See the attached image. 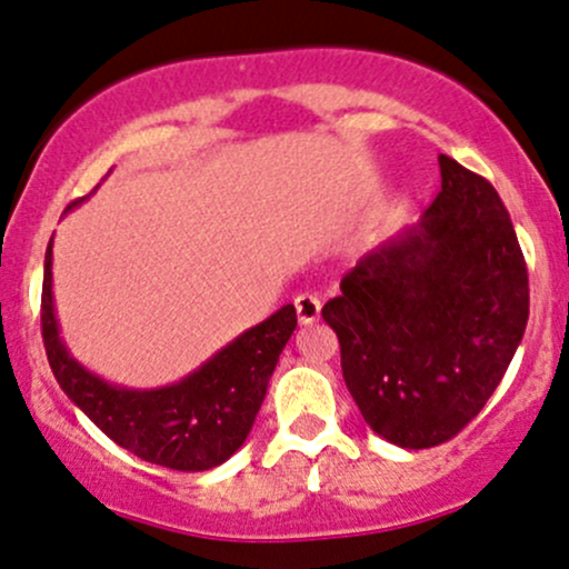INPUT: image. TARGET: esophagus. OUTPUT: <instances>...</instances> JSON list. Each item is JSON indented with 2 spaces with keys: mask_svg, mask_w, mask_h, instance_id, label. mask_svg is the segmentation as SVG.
<instances>
[{
  "mask_svg": "<svg viewBox=\"0 0 569 569\" xmlns=\"http://www.w3.org/2000/svg\"><path fill=\"white\" fill-rule=\"evenodd\" d=\"M295 308H297V319H300V325H305V327H310V325H316V321H319V316H321V302H319V297H313V295H300L295 300Z\"/></svg>",
  "mask_w": 569,
  "mask_h": 569,
  "instance_id": "1",
  "label": "esophagus"
}]
</instances>
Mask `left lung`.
Instances as JSON below:
<instances>
[{
	"mask_svg": "<svg viewBox=\"0 0 569 569\" xmlns=\"http://www.w3.org/2000/svg\"><path fill=\"white\" fill-rule=\"evenodd\" d=\"M420 223L365 253L321 308L346 387L392 445L450 441L499 387L529 321V274L488 179L439 154Z\"/></svg>",
	"mask_w": 569,
	"mask_h": 569,
	"instance_id": "1",
	"label": "left lung"
}]
</instances>
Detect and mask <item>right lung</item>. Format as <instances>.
<instances>
[{"instance_id":"add662e5","label":"right lung","mask_w":569,"mask_h":569,"mask_svg":"<svg viewBox=\"0 0 569 569\" xmlns=\"http://www.w3.org/2000/svg\"><path fill=\"white\" fill-rule=\"evenodd\" d=\"M76 204L79 201L70 207ZM40 325L59 387L111 441L147 463L207 471L229 460L248 439L280 351L297 327V310L283 305L177 385L130 390L94 376L62 343L53 313L48 242Z\"/></svg>"}]
</instances>
